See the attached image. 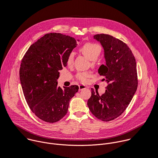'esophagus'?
<instances>
[{"label": "esophagus", "instance_id": "obj_1", "mask_svg": "<svg viewBox=\"0 0 158 158\" xmlns=\"http://www.w3.org/2000/svg\"><path fill=\"white\" fill-rule=\"evenodd\" d=\"M78 86H79V89H80V90H83V89L86 88V86L84 85H80Z\"/></svg>", "mask_w": 158, "mask_h": 158}]
</instances>
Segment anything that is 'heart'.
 <instances>
[{
	"label": "heart",
	"mask_w": 158,
	"mask_h": 158,
	"mask_svg": "<svg viewBox=\"0 0 158 158\" xmlns=\"http://www.w3.org/2000/svg\"><path fill=\"white\" fill-rule=\"evenodd\" d=\"M80 50L82 54L85 56L89 60L93 61V64H94V60L98 59L101 52V47L99 45L94 43H86L80 48ZM73 59L74 54L73 52L70 53L67 59V63L69 65H71L73 64ZM91 75V73L89 72H78L77 74L76 78L79 81L85 83L87 81L88 78L90 77Z\"/></svg>",
	"instance_id": "b5f03b06"
}]
</instances>
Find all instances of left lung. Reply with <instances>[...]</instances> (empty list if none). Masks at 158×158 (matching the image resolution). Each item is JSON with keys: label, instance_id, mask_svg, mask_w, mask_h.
<instances>
[{"label": "left lung", "instance_id": "obj_1", "mask_svg": "<svg viewBox=\"0 0 158 158\" xmlns=\"http://www.w3.org/2000/svg\"><path fill=\"white\" fill-rule=\"evenodd\" d=\"M93 37L104 49L106 64L100 66L98 73L108 85L101 96L91 89L87 104L96 117L109 122L125 111L136 91V64L131 51L122 41L105 34Z\"/></svg>", "mask_w": 158, "mask_h": 158}]
</instances>
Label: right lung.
I'll list each match as a JSON object with an SVG mask.
<instances>
[{"mask_svg": "<svg viewBox=\"0 0 158 158\" xmlns=\"http://www.w3.org/2000/svg\"><path fill=\"white\" fill-rule=\"evenodd\" d=\"M77 46L75 38L60 33L45 35L31 45L20 69V80L27 102L40 119L54 123L67 113L70 100L78 90L72 85L57 86L59 70Z\"/></svg>", "mask_w": 158, "mask_h": 158, "instance_id": "1", "label": "right lung"}]
</instances>
